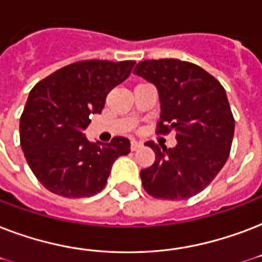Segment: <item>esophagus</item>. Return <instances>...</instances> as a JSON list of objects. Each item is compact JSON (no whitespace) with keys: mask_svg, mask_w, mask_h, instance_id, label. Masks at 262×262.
<instances>
[{"mask_svg":"<svg viewBox=\"0 0 262 262\" xmlns=\"http://www.w3.org/2000/svg\"><path fill=\"white\" fill-rule=\"evenodd\" d=\"M143 144L140 143V141H136V140H132L130 141V149L132 151H136V149H139Z\"/></svg>","mask_w":262,"mask_h":262,"instance_id":"obj_1","label":"esophagus"}]
</instances>
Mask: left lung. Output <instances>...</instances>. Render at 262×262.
I'll return each instance as SVG.
<instances>
[{"label":"left lung","instance_id":"left-lung-1","mask_svg":"<svg viewBox=\"0 0 262 262\" xmlns=\"http://www.w3.org/2000/svg\"><path fill=\"white\" fill-rule=\"evenodd\" d=\"M133 72L158 88V133L175 129L178 141L174 148L145 143L156 160L140 172L144 189L155 199H190L213 181L230 155L235 121L226 91L203 68L179 59L141 61Z\"/></svg>","mask_w":262,"mask_h":262}]
</instances>
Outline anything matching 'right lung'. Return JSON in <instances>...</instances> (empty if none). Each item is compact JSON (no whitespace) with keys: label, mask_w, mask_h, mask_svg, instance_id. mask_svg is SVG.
<instances>
[{"label":"right lung","mask_w":262,"mask_h":262,"mask_svg":"<svg viewBox=\"0 0 262 262\" xmlns=\"http://www.w3.org/2000/svg\"><path fill=\"white\" fill-rule=\"evenodd\" d=\"M135 61H79L31 90L20 117V144L38 181L54 194L90 197L106 186L111 166L130 152V141L91 143L83 130L102 113L107 94L129 77Z\"/></svg>","instance_id":"right-lung-1"}]
</instances>
